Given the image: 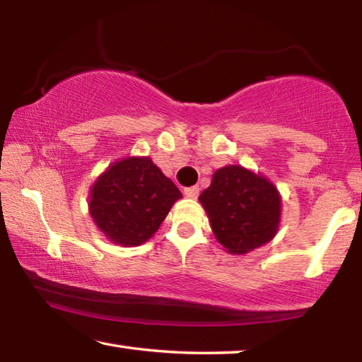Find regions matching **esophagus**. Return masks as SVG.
Here are the masks:
<instances>
[{"label": "esophagus", "instance_id": "esophagus-1", "mask_svg": "<svg viewBox=\"0 0 362 362\" xmlns=\"http://www.w3.org/2000/svg\"><path fill=\"white\" fill-rule=\"evenodd\" d=\"M183 194H185L187 198L196 199V198H198V194H199V188L198 187H188V188L183 189Z\"/></svg>", "mask_w": 362, "mask_h": 362}]
</instances>
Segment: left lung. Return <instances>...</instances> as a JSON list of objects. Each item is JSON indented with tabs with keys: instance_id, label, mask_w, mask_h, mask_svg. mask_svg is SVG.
Instances as JSON below:
<instances>
[{
	"instance_id": "8db88e82",
	"label": "left lung",
	"mask_w": 362,
	"mask_h": 362,
	"mask_svg": "<svg viewBox=\"0 0 362 362\" xmlns=\"http://www.w3.org/2000/svg\"><path fill=\"white\" fill-rule=\"evenodd\" d=\"M199 203L226 252L247 254L276 236L283 199L274 183L254 170L236 164L217 169Z\"/></svg>"
}]
</instances>
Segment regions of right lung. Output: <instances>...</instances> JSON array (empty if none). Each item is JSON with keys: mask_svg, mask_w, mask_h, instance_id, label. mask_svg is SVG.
<instances>
[{"mask_svg": "<svg viewBox=\"0 0 362 362\" xmlns=\"http://www.w3.org/2000/svg\"><path fill=\"white\" fill-rule=\"evenodd\" d=\"M180 198V189L150 156H127L97 177L89 193V214L107 240L134 247L155 235Z\"/></svg>", "mask_w": 362, "mask_h": 362, "instance_id": "add662e5", "label": "right lung"}]
</instances>
